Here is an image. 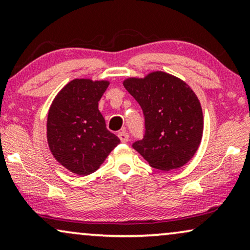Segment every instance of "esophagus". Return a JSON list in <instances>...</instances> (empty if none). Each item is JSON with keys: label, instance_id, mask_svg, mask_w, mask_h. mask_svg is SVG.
I'll return each instance as SVG.
<instances>
[{"label": "esophagus", "instance_id": "obj_1", "mask_svg": "<svg viewBox=\"0 0 250 250\" xmlns=\"http://www.w3.org/2000/svg\"><path fill=\"white\" fill-rule=\"evenodd\" d=\"M118 136H119V138H120L121 143H126L129 140V135H128V132H125V131L119 132Z\"/></svg>", "mask_w": 250, "mask_h": 250}]
</instances>
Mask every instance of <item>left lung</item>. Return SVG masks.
<instances>
[{
  "instance_id": "left-lung-1",
  "label": "left lung",
  "mask_w": 250,
  "mask_h": 250,
  "mask_svg": "<svg viewBox=\"0 0 250 250\" xmlns=\"http://www.w3.org/2000/svg\"><path fill=\"white\" fill-rule=\"evenodd\" d=\"M122 83L145 115V137L133 148L157 170L187 164L198 149L204 130L202 105L195 91L182 79L160 70L143 78L129 77Z\"/></svg>"
}]
</instances>
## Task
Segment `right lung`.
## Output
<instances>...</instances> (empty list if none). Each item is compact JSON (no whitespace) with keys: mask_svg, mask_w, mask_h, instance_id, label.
I'll use <instances>...</instances> for the list:
<instances>
[{"mask_svg":"<svg viewBox=\"0 0 250 250\" xmlns=\"http://www.w3.org/2000/svg\"><path fill=\"white\" fill-rule=\"evenodd\" d=\"M108 85V80L73 79L56 94L48 110V147L54 159L75 174L93 173L120 144L98 110Z\"/></svg>","mask_w":250,"mask_h":250,"instance_id":"1","label":"right lung"}]
</instances>
